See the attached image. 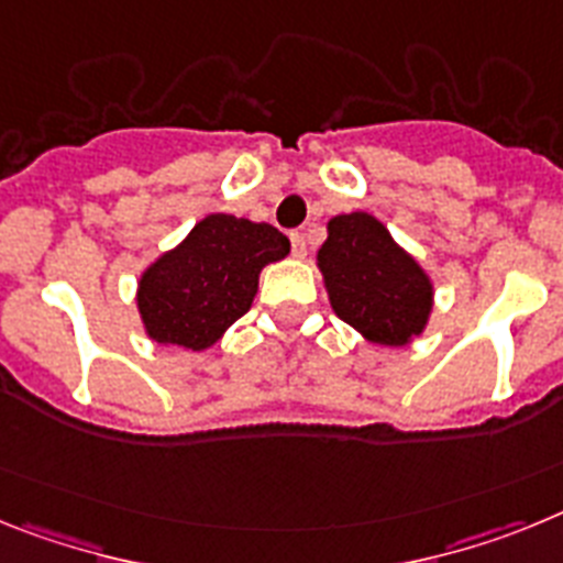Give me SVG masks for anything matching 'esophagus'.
Listing matches in <instances>:
<instances>
[{
    "mask_svg": "<svg viewBox=\"0 0 563 563\" xmlns=\"http://www.w3.org/2000/svg\"><path fill=\"white\" fill-rule=\"evenodd\" d=\"M291 238V252H295L297 261H302L306 257V252H309V246H306V238H302V232H291L288 234Z\"/></svg>",
    "mask_w": 563,
    "mask_h": 563,
    "instance_id": "esophagus-1",
    "label": "esophagus"
}]
</instances>
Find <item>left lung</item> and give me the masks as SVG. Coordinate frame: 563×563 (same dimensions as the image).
<instances>
[{
  "label": "left lung",
  "mask_w": 563,
  "mask_h": 563,
  "mask_svg": "<svg viewBox=\"0 0 563 563\" xmlns=\"http://www.w3.org/2000/svg\"><path fill=\"white\" fill-rule=\"evenodd\" d=\"M317 252L329 302L365 342L402 349L428 329L433 280L371 212L331 218Z\"/></svg>",
  "instance_id": "8db88e82"
}]
</instances>
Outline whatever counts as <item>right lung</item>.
<instances>
[{"instance_id": "add662e5", "label": "right lung", "mask_w": 563, "mask_h": 563, "mask_svg": "<svg viewBox=\"0 0 563 563\" xmlns=\"http://www.w3.org/2000/svg\"><path fill=\"white\" fill-rule=\"evenodd\" d=\"M288 252L291 243L272 223L227 212L200 218L141 272L135 306L144 334L173 349H212L252 309L263 268Z\"/></svg>"}]
</instances>
